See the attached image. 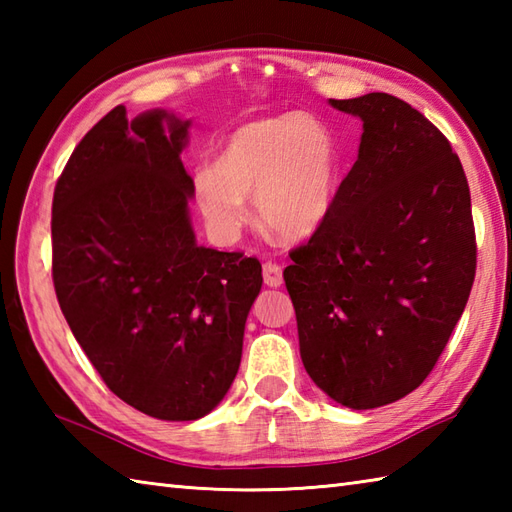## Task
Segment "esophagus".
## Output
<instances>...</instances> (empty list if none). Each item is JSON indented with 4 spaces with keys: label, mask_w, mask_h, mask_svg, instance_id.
<instances>
[{
    "label": "esophagus",
    "mask_w": 512,
    "mask_h": 512,
    "mask_svg": "<svg viewBox=\"0 0 512 512\" xmlns=\"http://www.w3.org/2000/svg\"><path fill=\"white\" fill-rule=\"evenodd\" d=\"M264 281L270 288H279L281 284H284V273H281V266H277L275 262H266L264 264Z\"/></svg>",
    "instance_id": "esophagus-1"
}]
</instances>
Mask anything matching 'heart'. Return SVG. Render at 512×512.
<instances>
[{
    "mask_svg": "<svg viewBox=\"0 0 512 512\" xmlns=\"http://www.w3.org/2000/svg\"><path fill=\"white\" fill-rule=\"evenodd\" d=\"M341 147L332 129L308 114H279L224 136L211 169L193 178L198 209L222 239L248 224L246 200L268 231L286 239L319 231L341 180Z\"/></svg>",
    "mask_w": 512,
    "mask_h": 512,
    "instance_id": "heart-1",
    "label": "heart"
}]
</instances>
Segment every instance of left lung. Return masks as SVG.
Here are the masks:
<instances>
[{
	"mask_svg": "<svg viewBox=\"0 0 512 512\" xmlns=\"http://www.w3.org/2000/svg\"><path fill=\"white\" fill-rule=\"evenodd\" d=\"M361 118L332 213L284 270L310 378L347 409L422 385L475 279L471 191L449 140L396 96L334 101Z\"/></svg>",
	"mask_w": 512,
	"mask_h": 512,
	"instance_id": "left-lung-1",
	"label": "left lung"
}]
</instances>
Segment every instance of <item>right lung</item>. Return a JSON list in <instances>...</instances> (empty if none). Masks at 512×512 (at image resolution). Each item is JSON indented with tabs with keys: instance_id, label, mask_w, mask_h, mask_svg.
<instances>
[{
	"instance_id": "right-lung-1",
	"label": "right lung",
	"mask_w": 512,
	"mask_h": 512,
	"mask_svg": "<svg viewBox=\"0 0 512 512\" xmlns=\"http://www.w3.org/2000/svg\"><path fill=\"white\" fill-rule=\"evenodd\" d=\"M191 121L123 105L65 165L52 200V279L74 339L105 385L158 420H198L242 361L262 264L195 242Z\"/></svg>"
}]
</instances>
